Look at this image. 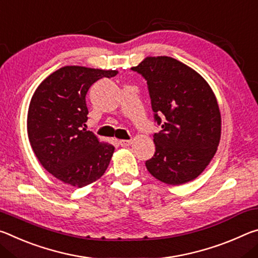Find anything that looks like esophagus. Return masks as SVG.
<instances>
[{
	"label": "esophagus",
	"mask_w": 258,
	"mask_h": 258,
	"mask_svg": "<svg viewBox=\"0 0 258 258\" xmlns=\"http://www.w3.org/2000/svg\"><path fill=\"white\" fill-rule=\"evenodd\" d=\"M132 143H133L132 139H122V141H119V144L121 146H124V147L132 145Z\"/></svg>",
	"instance_id": "obj_1"
}]
</instances>
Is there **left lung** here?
Returning a JSON list of instances; mask_svg holds the SVG:
<instances>
[{"instance_id": "8db88e82", "label": "left lung", "mask_w": 258, "mask_h": 258, "mask_svg": "<svg viewBox=\"0 0 258 258\" xmlns=\"http://www.w3.org/2000/svg\"><path fill=\"white\" fill-rule=\"evenodd\" d=\"M132 70L147 81L154 120L161 125L153 135L155 153L145 162L147 170L170 185L197 178L221 139V112L212 88L199 73L171 57H146Z\"/></svg>"}]
</instances>
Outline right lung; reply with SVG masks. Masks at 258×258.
<instances>
[{
	"mask_svg": "<svg viewBox=\"0 0 258 258\" xmlns=\"http://www.w3.org/2000/svg\"><path fill=\"white\" fill-rule=\"evenodd\" d=\"M117 71L65 66L37 87L29 103L27 134L34 154L45 170L75 187L94 183L104 175L114 146L100 143L84 126L89 88Z\"/></svg>",
	"mask_w": 258,
	"mask_h": 258,
	"instance_id": "obj_1",
	"label": "right lung"
}]
</instances>
